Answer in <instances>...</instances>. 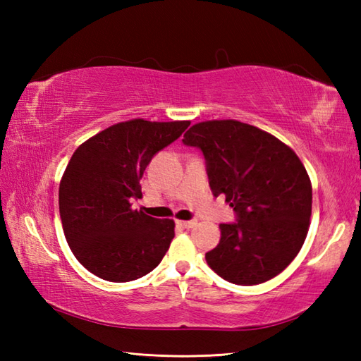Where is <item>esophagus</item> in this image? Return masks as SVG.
<instances>
[{"instance_id": "1", "label": "esophagus", "mask_w": 361, "mask_h": 361, "mask_svg": "<svg viewBox=\"0 0 361 361\" xmlns=\"http://www.w3.org/2000/svg\"><path fill=\"white\" fill-rule=\"evenodd\" d=\"M176 224L178 226H181V228H185V229H189V228H192V226H195V221H176Z\"/></svg>"}]
</instances>
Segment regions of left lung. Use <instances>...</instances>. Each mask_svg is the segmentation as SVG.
Segmentation results:
<instances>
[{
  "instance_id": "left-lung-1",
  "label": "left lung",
  "mask_w": 361,
  "mask_h": 361,
  "mask_svg": "<svg viewBox=\"0 0 361 361\" xmlns=\"http://www.w3.org/2000/svg\"><path fill=\"white\" fill-rule=\"evenodd\" d=\"M183 143L202 151L213 195L223 194L237 215L219 224L207 264L235 285L279 276L301 250L312 213V185L296 152L234 119L194 124Z\"/></svg>"
}]
</instances>
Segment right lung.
Masks as SVG:
<instances>
[{
  "instance_id": "obj_1",
  "label": "right lung",
  "mask_w": 361,
  "mask_h": 361,
  "mask_svg": "<svg viewBox=\"0 0 361 361\" xmlns=\"http://www.w3.org/2000/svg\"><path fill=\"white\" fill-rule=\"evenodd\" d=\"M189 121L132 119L97 133L73 152L59 188L65 239L76 259L108 282H130L151 272L175 237L173 219L132 209L140 180L156 152Z\"/></svg>"
}]
</instances>
